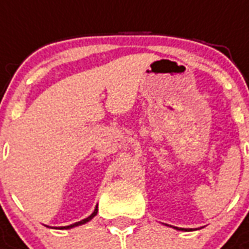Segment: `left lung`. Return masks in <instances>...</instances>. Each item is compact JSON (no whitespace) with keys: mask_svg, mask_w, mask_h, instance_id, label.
<instances>
[{"mask_svg":"<svg viewBox=\"0 0 249 249\" xmlns=\"http://www.w3.org/2000/svg\"><path fill=\"white\" fill-rule=\"evenodd\" d=\"M168 227H172V225H168ZM172 228H175V230H178V231H193V228H178V227H172ZM195 230H197V228H195Z\"/></svg>","mask_w":249,"mask_h":249,"instance_id":"1","label":"left lung"}]
</instances>
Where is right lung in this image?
<instances>
[{
	"instance_id": "add662e5",
	"label": "right lung",
	"mask_w": 249,
	"mask_h": 249,
	"mask_svg": "<svg viewBox=\"0 0 249 249\" xmlns=\"http://www.w3.org/2000/svg\"><path fill=\"white\" fill-rule=\"evenodd\" d=\"M98 212V207L96 205V208H94V211H93V213L90 214V216H88L87 219H84L81 220V221H77V223H74V224H71V225H66V227H61V230H71V228H73V227H78V225H82V224H85V223H88V221H90V220L97 214Z\"/></svg>"
}]
</instances>
